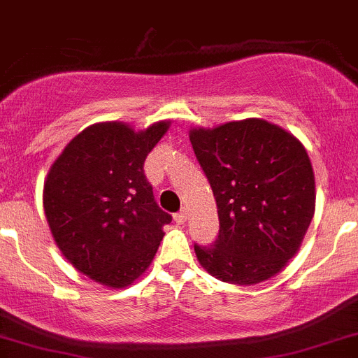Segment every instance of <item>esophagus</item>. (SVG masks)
Here are the masks:
<instances>
[{
    "label": "esophagus",
    "instance_id": "1",
    "mask_svg": "<svg viewBox=\"0 0 358 358\" xmlns=\"http://www.w3.org/2000/svg\"><path fill=\"white\" fill-rule=\"evenodd\" d=\"M187 220H189V209L183 208L182 211H180L178 215L175 216V222H176V223H180V225H183V223H185Z\"/></svg>",
    "mask_w": 358,
    "mask_h": 358
}]
</instances>
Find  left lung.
Returning <instances> with one entry per match:
<instances>
[{
	"instance_id": "left-lung-1",
	"label": "left lung",
	"mask_w": 358,
	"mask_h": 358,
	"mask_svg": "<svg viewBox=\"0 0 358 358\" xmlns=\"http://www.w3.org/2000/svg\"><path fill=\"white\" fill-rule=\"evenodd\" d=\"M220 220L213 246H194L215 279L252 286L272 279L301 248L315 213V176L303 143L259 117L190 128Z\"/></svg>"
}]
</instances>
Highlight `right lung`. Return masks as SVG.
Instances as JSON below:
<instances>
[{"mask_svg":"<svg viewBox=\"0 0 358 358\" xmlns=\"http://www.w3.org/2000/svg\"><path fill=\"white\" fill-rule=\"evenodd\" d=\"M169 124L136 131L128 122H95L67 143L46 175L43 208L57 248L102 286L121 289L142 277L171 222L143 173Z\"/></svg>","mask_w":358,"mask_h":358,"instance_id":"obj_1","label":"right lung"}]
</instances>
